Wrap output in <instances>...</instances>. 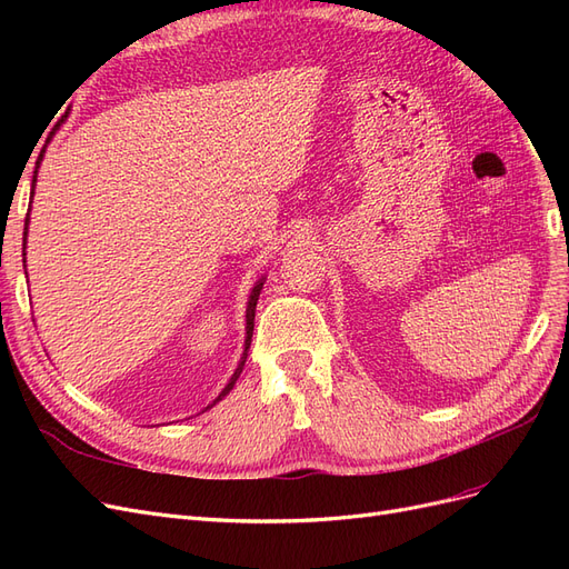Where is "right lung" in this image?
Wrapping results in <instances>:
<instances>
[{
	"label": "right lung",
	"instance_id": "add662e5",
	"mask_svg": "<svg viewBox=\"0 0 569 569\" xmlns=\"http://www.w3.org/2000/svg\"><path fill=\"white\" fill-rule=\"evenodd\" d=\"M63 120V118H61ZM59 128V126H57ZM54 128V130H57ZM54 134V132H51ZM47 142H49V137H47ZM44 149H47V144L42 147V151H40V157H38V161H36V176H32V192L30 194H36V182H38V168H40V161H42V157H44ZM28 220H30V213H28V218H26V228H23V266H26V237H28ZM263 280L266 278H261L258 280L256 284H253V289H251V297H249V303H247V339H244V353H242V360H239V366H237V370H234V375L230 377V382L226 385V389H222L220 393H218V399L211 403V406H216L222 396H228L230 393V389L234 387V382H237V377L242 375V368H244V363H247V356H249V347H251V335H253V316H256V301H258V295H261V289H263ZM209 406V408H211Z\"/></svg>",
	"mask_w": 569,
	"mask_h": 569
}]
</instances>
